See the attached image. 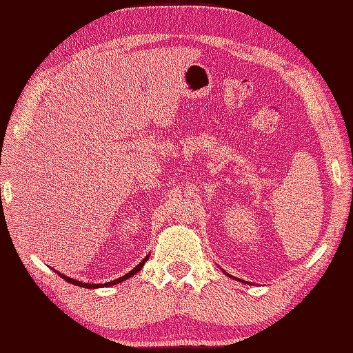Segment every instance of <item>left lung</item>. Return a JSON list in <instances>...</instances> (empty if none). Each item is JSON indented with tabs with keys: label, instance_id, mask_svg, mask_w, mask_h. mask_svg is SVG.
<instances>
[{
	"label": "left lung",
	"instance_id": "obj_1",
	"mask_svg": "<svg viewBox=\"0 0 353 353\" xmlns=\"http://www.w3.org/2000/svg\"><path fill=\"white\" fill-rule=\"evenodd\" d=\"M224 273H226V272H224ZM226 274H228V276H230L229 273H226ZM230 277H234V276H230ZM234 279H236V277H234Z\"/></svg>",
	"mask_w": 353,
	"mask_h": 353
}]
</instances>
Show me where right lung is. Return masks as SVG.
<instances>
[{
    "mask_svg": "<svg viewBox=\"0 0 353 353\" xmlns=\"http://www.w3.org/2000/svg\"><path fill=\"white\" fill-rule=\"evenodd\" d=\"M148 261V254L147 256L142 259L139 264L134 267L133 270H130L129 273L127 274H124L123 277H119V279H115V281H112V282H106V283H85V282H80V281H76V279H72V277H68V276H65V274H62V273H59V272H56L59 276L61 277H63V279L66 281V282H70V283H72V285H77V287H83V288H101V287H112V285H117V283H119V282H123V281H125V279H129V277H132L133 274H137L139 270L142 268V265L145 264V262Z\"/></svg>",
    "mask_w": 353,
    "mask_h": 353,
    "instance_id": "1",
    "label": "right lung"
}]
</instances>
